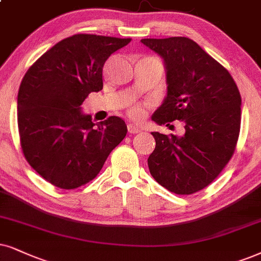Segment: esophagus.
<instances>
[{
  "instance_id": "34e87169",
  "label": "esophagus",
  "mask_w": 261,
  "mask_h": 261,
  "mask_svg": "<svg viewBox=\"0 0 261 261\" xmlns=\"http://www.w3.org/2000/svg\"><path fill=\"white\" fill-rule=\"evenodd\" d=\"M127 131L128 134H138L141 133L142 128L135 124H127Z\"/></svg>"
}]
</instances>
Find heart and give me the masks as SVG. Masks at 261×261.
Masks as SVG:
<instances>
[{"mask_svg": "<svg viewBox=\"0 0 261 261\" xmlns=\"http://www.w3.org/2000/svg\"><path fill=\"white\" fill-rule=\"evenodd\" d=\"M128 114H130L131 118L134 119H142L144 117V107L142 105H134V106L130 107L128 110Z\"/></svg>", "mask_w": 261, "mask_h": 261, "instance_id": "heart-1", "label": "heart"}]
</instances>
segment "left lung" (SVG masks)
<instances>
[{
	"mask_svg": "<svg viewBox=\"0 0 261 261\" xmlns=\"http://www.w3.org/2000/svg\"><path fill=\"white\" fill-rule=\"evenodd\" d=\"M163 59L167 92L151 115L158 125L182 120L183 136L151 133L155 149L148 158L150 174L178 195L212 183L231 159L241 125V95L218 61L187 37L144 38Z\"/></svg>",
	"mask_w": 261,
	"mask_h": 261,
	"instance_id": "left-lung-1",
	"label": "left lung"
}]
</instances>
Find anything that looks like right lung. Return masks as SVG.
Instances as JSON below:
<instances>
[{"instance_id":"obj_1","label":"right lung","mask_w":261,"mask_h":261,"mask_svg":"<svg viewBox=\"0 0 261 261\" xmlns=\"http://www.w3.org/2000/svg\"><path fill=\"white\" fill-rule=\"evenodd\" d=\"M131 38L74 35L45 51L26 72L18 92L21 148L36 172L61 189H75L100 172L127 127L119 117L92 123L82 112L103 88L108 58Z\"/></svg>"}]
</instances>
